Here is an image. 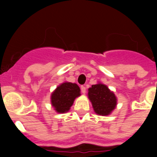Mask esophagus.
I'll return each mask as SVG.
<instances>
[{
  "instance_id": "obj_1",
  "label": "esophagus",
  "mask_w": 157,
  "mask_h": 157,
  "mask_svg": "<svg viewBox=\"0 0 157 157\" xmlns=\"http://www.w3.org/2000/svg\"><path fill=\"white\" fill-rule=\"evenodd\" d=\"M81 92L82 94H86V88L84 86H81Z\"/></svg>"
}]
</instances>
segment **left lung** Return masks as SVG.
I'll use <instances>...</instances> for the list:
<instances>
[{
    "instance_id": "left-lung-1",
    "label": "left lung",
    "mask_w": 157,
    "mask_h": 157,
    "mask_svg": "<svg viewBox=\"0 0 157 157\" xmlns=\"http://www.w3.org/2000/svg\"><path fill=\"white\" fill-rule=\"evenodd\" d=\"M88 98L94 112L100 116H109L117 105V98L114 93L100 82L89 88Z\"/></svg>"
}]
</instances>
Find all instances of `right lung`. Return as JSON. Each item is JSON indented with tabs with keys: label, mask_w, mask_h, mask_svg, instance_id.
<instances>
[{
	"label": "right lung",
	"mask_w": 157,
	"mask_h": 157,
	"mask_svg": "<svg viewBox=\"0 0 157 157\" xmlns=\"http://www.w3.org/2000/svg\"><path fill=\"white\" fill-rule=\"evenodd\" d=\"M80 95V88L77 84L65 82L52 92L51 104L56 112L64 113L70 110L75 99Z\"/></svg>",
	"instance_id": "1"
}]
</instances>
